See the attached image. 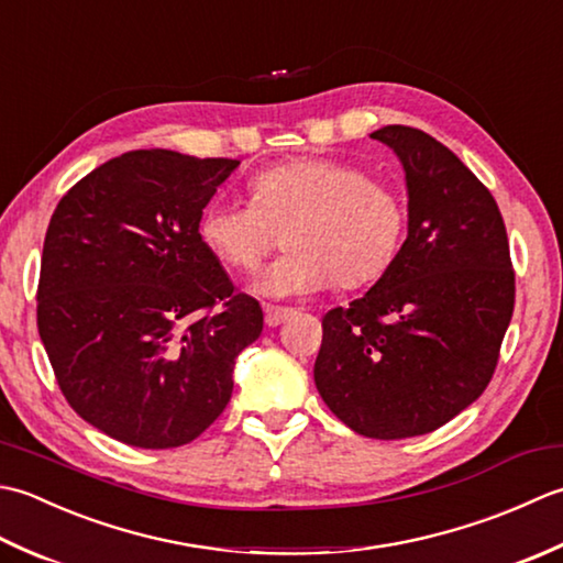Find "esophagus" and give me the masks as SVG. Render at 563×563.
Wrapping results in <instances>:
<instances>
[{
  "instance_id": "34e87169",
  "label": "esophagus",
  "mask_w": 563,
  "mask_h": 563,
  "mask_svg": "<svg viewBox=\"0 0 563 563\" xmlns=\"http://www.w3.org/2000/svg\"><path fill=\"white\" fill-rule=\"evenodd\" d=\"M294 316L291 308H282V306H265V323L267 328H277L284 320H289Z\"/></svg>"
}]
</instances>
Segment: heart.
I'll return each mask as SVG.
<instances>
[{
    "mask_svg": "<svg viewBox=\"0 0 563 563\" xmlns=\"http://www.w3.org/2000/svg\"><path fill=\"white\" fill-rule=\"evenodd\" d=\"M250 203L216 199L203 206V245L238 272L260 267L284 231L289 247L262 272L255 289L301 296L338 282L360 289L382 279L400 255L408 206L400 191L357 165L301 157L257 172Z\"/></svg>",
    "mask_w": 563,
    "mask_h": 563,
    "instance_id": "heart-1",
    "label": "heart"
}]
</instances>
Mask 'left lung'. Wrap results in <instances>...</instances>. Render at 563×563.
<instances>
[{
	"mask_svg": "<svg viewBox=\"0 0 563 563\" xmlns=\"http://www.w3.org/2000/svg\"><path fill=\"white\" fill-rule=\"evenodd\" d=\"M406 169L408 238L394 267L323 316L318 394L354 432L404 440L486 391L515 308L496 199L450 147L410 125L372 133Z\"/></svg>",
	"mask_w": 563,
	"mask_h": 563,
	"instance_id": "8db88e82",
	"label": "left lung"
}]
</instances>
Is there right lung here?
Returning a JSON list of instances; mask_svg holds the SVG:
<instances>
[{
	"instance_id": "1",
	"label": "right lung",
	"mask_w": 563,
	"mask_h": 563,
	"mask_svg": "<svg viewBox=\"0 0 563 563\" xmlns=\"http://www.w3.org/2000/svg\"><path fill=\"white\" fill-rule=\"evenodd\" d=\"M238 159L131 151L65 194L45 233L38 332L79 418L143 450L221 416L262 308L238 294L199 216Z\"/></svg>"
}]
</instances>
